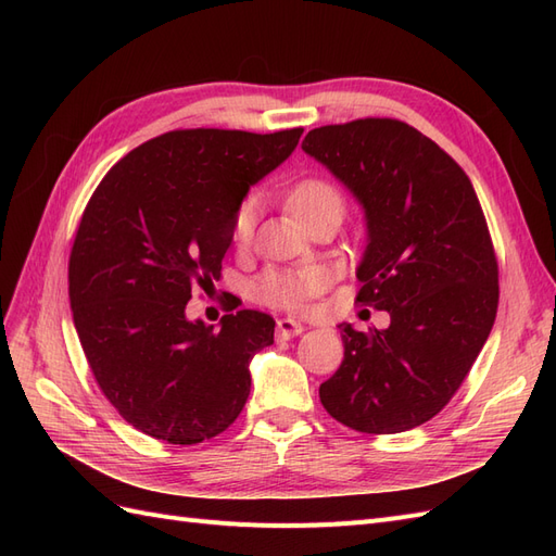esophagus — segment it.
Returning <instances> with one entry per match:
<instances>
[{
    "mask_svg": "<svg viewBox=\"0 0 556 556\" xmlns=\"http://www.w3.org/2000/svg\"><path fill=\"white\" fill-rule=\"evenodd\" d=\"M276 329H278L280 339H294V336L304 331V325L296 323V319H292V317H282L276 323Z\"/></svg>",
    "mask_w": 556,
    "mask_h": 556,
    "instance_id": "34e87169",
    "label": "esophagus"
}]
</instances>
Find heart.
<instances>
[{"mask_svg":"<svg viewBox=\"0 0 556 556\" xmlns=\"http://www.w3.org/2000/svg\"><path fill=\"white\" fill-rule=\"evenodd\" d=\"M345 197L341 188H336L325 178H304L299 180L288 194V208L304 225L313 215L323 211L343 213ZM260 213V201L255 197H245L233 211L231 217V241L237 248H248L255 233ZM327 276L319 268H268L255 282H252V299L262 306L278 311H301L313 296L325 290Z\"/></svg>","mask_w":556,"mask_h":556,"instance_id":"obj_1","label":"heart"}]
</instances>
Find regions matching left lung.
Returning <instances> with one entry per match:
<instances>
[{
    "label": "left lung",
    "instance_id": "1",
    "mask_svg": "<svg viewBox=\"0 0 556 556\" xmlns=\"http://www.w3.org/2000/svg\"><path fill=\"white\" fill-rule=\"evenodd\" d=\"M301 148L364 206L357 301L392 319L368 333L339 325L343 362L319 401L362 433L425 425L459 390L496 319L498 264L473 185L394 117L317 127Z\"/></svg>",
    "mask_w": 556,
    "mask_h": 556
}]
</instances>
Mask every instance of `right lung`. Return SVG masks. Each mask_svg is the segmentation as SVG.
I'll return each mask as SVG.
<instances>
[{
    "instance_id": "obj_1",
    "label": "right lung",
    "mask_w": 556,
    "mask_h": 556,
    "mask_svg": "<svg viewBox=\"0 0 556 556\" xmlns=\"http://www.w3.org/2000/svg\"><path fill=\"white\" fill-rule=\"evenodd\" d=\"M301 134L174 129L97 185L70 255V301L99 390L134 429L194 445L243 410L248 364L274 343V317L243 308L213 331L185 306L220 278L233 211Z\"/></svg>"
}]
</instances>
